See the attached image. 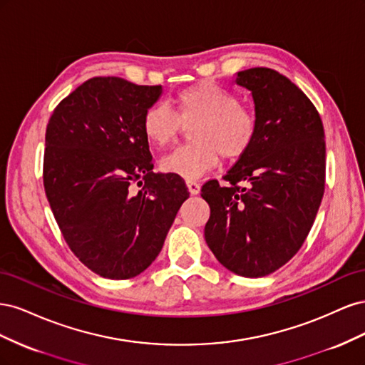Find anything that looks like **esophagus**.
<instances>
[{
	"instance_id": "obj_1",
	"label": "esophagus",
	"mask_w": 365,
	"mask_h": 365,
	"mask_svg": "<svg viewBox=\"0 0 365 365\" xmlns=\"http://www.w3.org/2000/svg\"><path fill=\"white\" fill-rule=\"evenodd\" d=\"M187 187H189V192H190V195H197V193L201 192V185L197 184L196 181L189 180V181H187Z\"/></svg>"
}]
</instances>
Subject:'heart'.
Segmentation results:
<instances>
[{
    "mask_svg": "<svg viewBox=\"0 0 365 365\" xmlns=\"http://www.w3.org/2000/svg\"><path fill=\"white\" fill-rule=\"evenodd\" d=\"M176 113L165 103L149 106L141 120L146 140L165 148L178 138L182 125H191L189 146L176 149L161 161L165 173L196 180L212 170L220 155L225 160L244 157L257 134V120L237 97L213 82H200L175 97Z\"/></svg>",
    "mask_w": 365,
    "mask_h": 365,
    "instance_id": "heart-1",
    "label": "heart"
}]
</instances>
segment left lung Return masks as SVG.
I'll use <instances>...</instances> for the list:
<instances>
[{
	"label": "left lung",
	"mask_w": 365,
	"mask_h": 365,
	"mask_svg": "<svg viewBox=\"0 0 365 365\" xmlns=\"http://www.w3.org/2000/svg\"><path fill=\"white\" fill-rule=\"evenodd\" d=\"M236 83L251 91L257 134L224 176L227 187L202 185L204 236L227 269L263 277L295 256L314 225L324 195V128L314 103L279 71H239Z\"/></svg>",
	"instance_id": "1"
}]
</instances>
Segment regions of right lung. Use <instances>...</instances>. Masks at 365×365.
Instances as JSON below:
<instances>
[{
    "mask_svg": "<svg viewBox=\"0 0 365 365\" xmlns=\"http://www.w3.org/2000/svg\"><path fill=\"white\" fill-rule=\"evenodd\" d=\"M161 93V85L93 77L48 120L43 189L70 250L101 277L145 271L189 197L181 176L152 170L141 120Z\"/></svg>",
    "mask_w": 365,
    "mask_h": 365,
    "instance_id": "1",
    "label": "right lung"
}]
</instances>
